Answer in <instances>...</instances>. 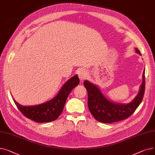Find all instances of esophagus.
I'll list each match as a JSON object with an SVG mask.
<instances>
[{
  "instance_id": "obj_1",
  "label": "esophagus",
  "mask_w": 155,
  "mask_h": 155,
  "mask_svg": "<svg viewBox=\"0 0 155 155\" xmlns=\"http://www.w3.org/2000/svg\"><path fill=\"white\" fill-rule=\"evenodd\" d=\"M78 75L81 81H83L87 77V73L84 69H80L78 72Z\"/></svg>"
}]
</instances>
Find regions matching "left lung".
<instances>
[{
	"mask_svg": "<svg viewBox=\"0 0 155 155\" xmlns=\"http://www.w3.org/2000/svg\"><path fill=\"white\" fill-rule=\"evenodd\" d=\"M136 52L140 55V51L135 48ZM84 87L88 93V109L94 118L103 123H112L127 119L132 115L141 104L145 90L144 70L143 74V83L140 91L135 98L129 104H117L108 101L97 85L85 80Z\"/></svg>",
	"mask_w": 155,
	"mask_h": 155,
	"instance_id": "left-lung-1",
	"label": "left lung"
}]
</instances>
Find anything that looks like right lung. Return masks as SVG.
Segmentation results:
<instances>
[{
    "mask_svg": "<svg viewBox=\"0 0 155 155\" xmlns=\"http://www.w3.org/2000/svg\"><path fill=\"white\" fill-rule=\"evenodd\" d=\"M79 83L78 75H74L64 83L53 99L41 104L23 106L15 102L14 99V102L22 114L27 118L37 123L51 122L60 116L69 94Z\"/></svg>",
    "mask_w": 155,
    "mask_h": 155,
    "instance_id": "add662e5",
    "label": "right lung"
}]
</instances>
